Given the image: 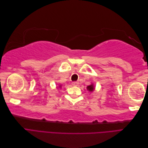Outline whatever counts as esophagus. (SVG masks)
I'll list each match as a JSON object with an SVG mask.
<instances>
[{"mask_svg": "<svg viewBox=\"0 0 148 148\" xmlns=\"http://www.w3.org/2000/svg\"><path fill=\"white\" fill-rule=\"evenodd\" d=\"M72 84L73 85V86H78V82H74L72 83Z\"/></svg>", "mask_w": 148, "mask_h": 148, "instance_id": "34e87169", "label": "esophagus"}]
</instances>
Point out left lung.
<instances>
[{"instance_id":"left-lung-1","label":"left lung","mask_w":148,"mask_h":148,"mask_svg":"<svg viewBox=\"0 0 148 148\" xmlns=\"http://www.w3.org/2000/svg\"><path fill=\"white\" fill-rule=\"evenodd\" d=\"M86 89H87V90L88 91L92 92V91H95V85H94V84L92 83H91V84L90 85H89V86H88L86 87Z\"/></svg>"}]
</instances>
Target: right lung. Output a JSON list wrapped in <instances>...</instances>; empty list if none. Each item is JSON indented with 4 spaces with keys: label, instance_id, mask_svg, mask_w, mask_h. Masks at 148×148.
Returning a JSON list of instances; mask_svg holds the SVG:
<instances>
[{
    "label": "right lung",
    "instance_id": "1",
    "mask_svg": "<svg viewBox=\"0 0 148 148\" xmlns=\"http://www.w3.org/2000/svg\"><path fill=\"white\" fill-rule=\"evenodd\" d=\"M61 87H62V85H61V84H59V88H61Z\"/></svg>",
    "mask_w": 148,
    "mask_h": 148
}]
</instances>
